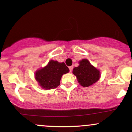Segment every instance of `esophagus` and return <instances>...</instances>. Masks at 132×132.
I'll list each match as a JSON object with an SVG mask.
<instances>
[{
	"mask_svg": "<svg viewBox=\"0 0 132 132\" xmlns=\"http://www.w3.org/2000/svg\"><path fill=\"white\" fill-rule=\"evenodd\" d=\"M69 71H70V72H71L72 70V69H73V67H72V66H69Z\"/></svg>",
	"mask_w": 132,
	"mask_h": 132,
	"instance_id": "34e87169",
	"label": "esophagus"
}]
</instances>
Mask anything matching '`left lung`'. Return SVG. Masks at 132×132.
<instances>
[{"mask_svg": "<svg viewBox=\"0 0 132 132\" xmlns=\"http://www.w3.org/2000/svg\"><path fill=\"white\" fill-rule=\"evenodd\" d=\"M78 63L79 65L74 68L72 73L76 76L80 85L87 87L99 81L101 78L100 71L92 66L88 60L82 59Z\"/></svg>", "mask_w": 132, "mask_h": 132, "instance_id": "obj_1", "label": "left lung"}]
</instances>
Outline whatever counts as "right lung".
<instances>
[{
	"instance_id": "obj_1",
	"label": "right lung",
	"mask_w": 132,
	"mask_h": 132,
	"mask_svg": "<svg viewBox=\"0 0 132 132\" xmlns=\"http://www.w3.org/2000/svg\"><path fill=\"white\" fill-rule=\"evenodd\" d=\"M69 71L64 63L50 60L46 66L36 71L35 78L42 89L48 90L57 87L62 76Z\"/></svg>"
}]
</instances>
